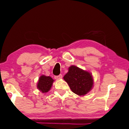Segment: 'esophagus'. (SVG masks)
Returning a JSON list of instances; mask_svg holds the SVG:
<instances>
[{
	"label": "esophagus",
	"mask_w": 129,
	"mask_h": 129,
	"mask_svg": "<svg viewBox=\"0 0 129 129\" xmlns=\"http://www.w3.org/2000/svg\"><path fill=\"white\" fill-rule=\"evenodd\" d=\"M54 78H55V79L56 80H60V79H61V78H62V75H60L58 76H56L54 77Z\"/></svg>",
	"instance_id": "1"
}]
</instances>
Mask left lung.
Masks as SVG:
<instances>
[{
  "mask_svg": "<svg viewBox=\"0 0 129 129\" xmlns=\"http://www.w3.org/2000/svg\"><path fill=\"white\" fill-rule=\"evenodd\" d=\"M64 80L69 85L72 91L78 95H85L93 86L91 74L75 65L69 68L68 72L64 76Z\"/></svg>",
  "mask_w": 129,
  "mask_h": 129,
  "instance_id": "left-lung-1",
  "label": "left lung"
}]
</instances>
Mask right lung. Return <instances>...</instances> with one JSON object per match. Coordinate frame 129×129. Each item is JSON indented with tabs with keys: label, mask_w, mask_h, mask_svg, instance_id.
I'll return each mask as SVG.
<instances>
[{
	"label": "right lung",
	"mask_w": 129,
	"mask_h": 129,
	"mask_svg": "<svg viewBox=\"0 0 129 129\" xmlns=\"http://www.w3.org/2000/svg\"><path fill=\"white\" fill-rule=\"evenodd\" d=\"M54 80L50 76L42 75L39 78L37 87L42 93H47L51 89Z\"/></svg>",
	"instance_id": "right-lung-1"
}]
</instances>
